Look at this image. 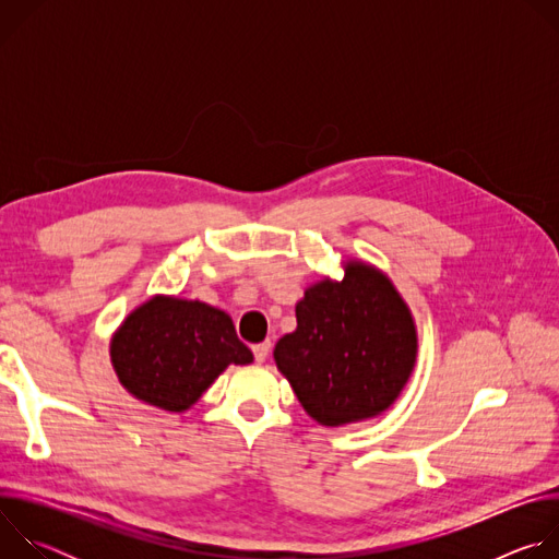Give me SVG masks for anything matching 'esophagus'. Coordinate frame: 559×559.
Segmentation results:
<instances>
[{
  "instance_id": "1",
  "label": "esophagus",
  "mask_w": 559,
  "mask_h": 559,
  "mask_svg": "<svg viewBox=\"0 0 559 559\" xmlns=\"http://www.w3.org/2000/svg\"><path fill=\"white\" fill-rule=\"evenodd\" d=\"M270 347H272V343H270V341H265V343H259V345H254V347H252L254 360H257V362H265V358L270 356Z\"/></svg>"
}]
</instances>
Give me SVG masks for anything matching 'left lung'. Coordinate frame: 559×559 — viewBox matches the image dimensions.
Returning a JSON list of instances; mask_svg holds the SVG:
<instances>
[{
	"label": "left lung",
	"instance_id": "8db88e82",
	"mask_svg": "<svg viewBox=\"0 0 559 559\" xmlns=\"http://www.w3.org/2000/svg\"><path fill=\"white\" fill-rule=\"evenodd\" d=\"M296 332L274 349L305 412L328 427L384 412L416 362L409 307L389 278L349 263L341 283L323 281L296 305Z\"/></svg>",
	"mask_w": 559,
	"mask_h": 559
}]
</instances>
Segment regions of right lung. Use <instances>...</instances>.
I'll return each instance as SVG.
<instances>
[{
	"label": "right lung",
	"mask_w": 559,
	"mask_h": 559,
	"mask_svg": "<svg viewBox=\"0 0 559 559\" xmlns=\"http://www.w3.org/2000/svg\"><path fill=\"white\" fill-rule=\"evenodd\" d=\"M110 354L121 384L166 412L194 405L229 362H252V352L238 341L225 311L164 296L126 318Z\"/></svg>",
	"instance_id": "right-lung-1"
}]
</instances>
